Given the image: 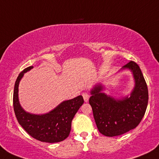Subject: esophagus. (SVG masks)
<instances>
[{
    "mask_svg": "<svg viewBox=\"0 0 159 159\" xmlns=\"http://www.w3.org/2000/svg\"><path fill=\"white\" fill-rule=\"evenodd\" d=\"M82 96H83L84 100L85 102H87L89 98H90V95L87 93H82Z\"/></svg>",
    "mask_w": 159,
    "mask_h": 159,
    "instance_id": "esophagus-1",
    "label": "esophagus"
}]
</instances>
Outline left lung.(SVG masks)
<instances>
[{
	"label": "left lung",
	"mask_w": 159,
	"mask_h": 159,
	"mask_svg": "<svg viewBox=\"0 0 159 159\" xmlns=\"http://www.w3.org/2000/svg\"><path fill=\"white\" fill-rule=\"evenodd\" d=\"M123 69L132 71L134 87L130 96L121 99L102 93L101 84L95 86L89 99L96 126L101 134L107 137L121 135L134 129L140 123L148 105V88L139 66L130 61Z\"/></svg>",
	"instance_id": "1"
}]
</instances>
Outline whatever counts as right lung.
Returning a JSON list of instances; mask_svg holds the SVG:
<instances>
[{"label":"right lung","instance_id":"right-lung-1","mask_svg":"<svg viewBox=\"0 0 159 159\" xmlns=\"http://www.w3.org/2000/svg\"><path fill=\"white\" fill-rule=\"evenodd\" d=\"M33 68L29 66L24 69L16 79L13 92L16 116L21 127L35 139L46 143L61 142L69 136L72 119L83 105L84 98L82 96H78L66 100L45 114L37 115L26 112L19 101V84L24 74Z\"/></svg>","mask_w":159,"mask_h":159}]
</instances>
